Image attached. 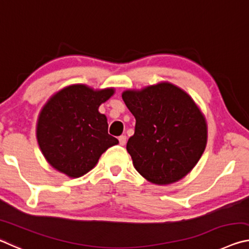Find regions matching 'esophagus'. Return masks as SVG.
<instances>
[{
    "mask_svg": "<svg viewBox=\"0 0 249 249\" xmlns=\"http://www.w3.org/2000/svg\"><path fill=\"white\" fill-rule=\"evenodd\" d=\"M119 141H120V145L124 146L126 144V141H127V137H126L125 135H122V136L119 137Z\"/></svg>",
    "mask_w": 249,
    "mask_h": 249,
    "instance_id": "esophagus-1",
    "label": "esophagus"
}]
</instances>
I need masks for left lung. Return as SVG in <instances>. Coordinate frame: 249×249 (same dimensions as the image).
I'll return each mask as SVG.
<instances>
[{
	"label": "left lung",
	"instance_id": "left-lung-1",
	"mask_svg": "<svg viewBox=\"0 0 249 249\" xmlns=\"http://www.w3.org/2000/svg\"><path fill=\"white\" fill-rule=\"evenodd\" d=\"M122 98L136 120L126 145L135 169L159 185L187 176L208 142L205 117L191 96L175 84L160 82L126 90Z\"/></svg>",
	"mask_w": 249,
	"mask_h": 249
}]
</instances>
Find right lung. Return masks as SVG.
<instances>
[{"label": "right lung", "mask_w": 249, "mask_h": 249, "mask_svg": "<svg viewBox=\"0 0 249 249\" xmlns=\"http://www.w3.org/2000/svg\"><path fill=\"white\" fill-rule=\"evenodd\" d=\"M114 92V88L94 90L71 84L47 101L37 120L36 137L50 166L79 178L93 169L107 148L119 144L107 133V116L99 112Z\"/></svg>", "instance_id": "1"}]
</instances>
